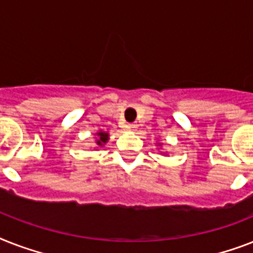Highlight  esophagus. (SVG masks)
<instances>
[{"mask_svg":"<svg viewBox=\"0 0 253 253\" xmlns=\"http://www.w3.org/2000/svg\"><path fill=\"white\" fill-rule=\"evenodd\" d=\"M126 128L128 131H135L136 128H138V126H136V123H130V125H127Z\"/></svg>","mask_w":253,"mask_h":253,"instance_id":"34e87169","label":"esophagus"}]
</instances>
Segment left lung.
Masks as SVG:
<instances>
[{"label": "left lung", "mask_w": 253, "mask_h": 253, "mask_svg": "<svg viewBox=\"0 0 253 253\" xmlns=\"http://www.w3.org/2000/svg\"><path fill=\"white\" fill-rule=\"evenodd\" d=\"M158 146H162V143H158Z\"/></svg>", "instance_id": "left-lung-1"}]
</instances>
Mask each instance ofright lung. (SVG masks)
Segmentation results:
<instances>
[{
	"label": "right lung",
	"mask_w": 253,
	"mask_h": 253,
	"mask_svg": "<svg viewBox=\"0 0 253 253\" xmlns=\"http://www.w3.org/2000/svg\"><path fill=\"white\" fill-rule=\"evenodd\" d=\"M109 132H106V131H102V130H99L98 132H95V144L98 147H102L105 146L107 143V140H109ZM97 147V148H98Z\"/></svg>",
	"instance_id": "1"
}]
</instances>
